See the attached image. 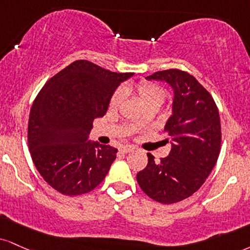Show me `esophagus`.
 Segmentation results:
<instances>
[{"instance_id":"obj_1","label":"esophagus","mask_w":250,"mask_h":250,"mask_svg":"<svg viewBox=\"0 0 250 250\" xmlns=\"http://www.w3.org/2000/svg\"><path fill=\"white\" fill-rule=\"evenodd\" d=\"M121 151H122V152H125V154H127V152H131V151H134V146H122V148H121Z\"/></svg>"}]
</instances>
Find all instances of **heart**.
<instances>
[{
    "instance_id": "obj_1",
    "label": "heart",
    "mask_w": 250,
    "mask_h": 250,
    "mask_svg": "<svg viewBox=\"0 0 250 250\" xmlns=\"http://www.w3.org/2000/svg\"><path fill=\"white\" fill-rule=\"evenodd\" d=\"M134 91L137 93L138 98H140L141 102L143 104H149V102L152 101H163L164 99V91L161 88V87L154 85V83H146V81H142V83H137L136 86L134 87ZM123 96H125V91L123 89H119L114 93L112 100H110V107L115 108L120 104V102L122 101ZM138 125L142 123V120H138Z\"/></svg>"
}]
</instances>
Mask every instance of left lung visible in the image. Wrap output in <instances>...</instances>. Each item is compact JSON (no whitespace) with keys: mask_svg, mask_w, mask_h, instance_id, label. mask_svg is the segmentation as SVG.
Wrapping results in <instances>:
<instances>
[{"mask_svg":"<svg viewBox=\"0 0 250 250\" xmlns=\"http://www.w3.org/2000/svg\"><path fill=\"white\" fill-rule=\"evenodd\" d=\"M146 79L163 81L173 91L172 114L164 127L171 150L161 162L148 154V165L137 173V183L158 203H178L199 190L218 161L219 110L211 94L188 72L171 68Z\"/></svg>","mask_w":250,"mask_h":250,"instance_id":"1","label":"left lung"}]
</instances>
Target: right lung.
<instances>
[{
  "mask_svg": "<svg viewBox=\"0 0 250 250\" xmlns=\"http://www.w3.org/2000/svg\"><path fill=\"white\" fill-rule=\"evenodd\" d=\"M134 73H115L77 60L45 83L32 104L28 143L35 167L60 193L78 195L107 176L117 149L89 141L92 122Z\"/></svg>",
  "mask_w": 250,
  "mask_h": 250,
  "instance_id": "1",
  "label": "right lung"
}]
</instances>
